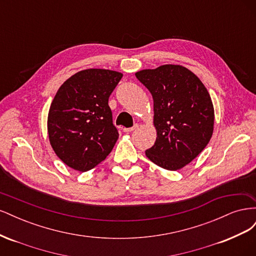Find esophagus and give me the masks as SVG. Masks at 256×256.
Here are the masks:
<instances>
[{
    "label": "esophagus",
    "instance_id": "obj_1",
    "mask_svg": "<svg viewBox=\"0 0 256 256\" xmlns=\"http://www.w3.org/2000/svg\"><path fill=\"white\" fill-rule=\"evenodd\" d=\"M138 127V124H136V125H134L132 127H130V128H124L122 130H124V132H131V131L136 130Z\"/></svg>",
    "mask_w": 256,
    "mask_h": 256
}]
</instances>
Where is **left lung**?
<instances>
[{
    "label": "left lung",
    "instance_id": "1",
    "mask_svg": "<svg viewBox=\"0 0 256 256\" xmlns=\"http://www.w3.org/2000/svg\"><path fill=\"white\" fill-rule=\"evenodd\" d=\"M154 99L156 142L145 152L158 166L177 171L198 157L214 132L210 95L198 76L180 65H162L136 74Z\"/></svg>",
    "mask_w": 256,
    "mask_h": 256
}]
</instances>
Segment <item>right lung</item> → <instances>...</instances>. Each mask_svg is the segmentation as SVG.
Listing matches in <instances>:
<instances>
[{
    "label": "right lung",
    "instance_id": "1",
    "mask_svg": "<svg viewBox=\"0 0 256 256\" xmlns=\"http://www.w3.org/2000/svg\"><path fill=\"white\" fill-rule=\"evenodd\" d=\"M120 72L85 69L60 85L48 114V134L56 156L76 171L102 162L118 138L108 102Z\"/></svg>",
    "mask_w": 256,
    "mask_h": 256
}]
</instances>
